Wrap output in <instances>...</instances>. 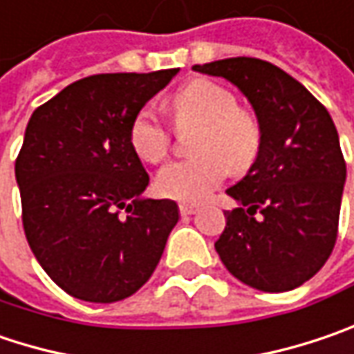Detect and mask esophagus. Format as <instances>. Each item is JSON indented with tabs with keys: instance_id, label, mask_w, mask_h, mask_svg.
I'll return each mask as SVG.
<instances>
[{
	"instance_id": "obj_1",
	"label": "esophagus",
	"mask_w": 354,
	"mask_h": 354,
	"mask_svg": "<svg viewBox=\"0 0 354 354\" xmlns=\"http://www.w3.org/2000/svg\"><path fill=\"white\" fill-rule=\"evenodd\" d=\"M178 210H180V214H182V216H190V214H196L198 212V208L196 206H192V204H180V208H178Z\"/></svg>"
}]
</instances>
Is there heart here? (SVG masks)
Wrapping results in <instances>:
<instances>
[{"label": "heart", "instance_id": "obj_1", "mask_svg": "<svg viewBox=\"0 0 354 354\" xmlns=\"http://www.w3.org/2000/svg\"><path fill=\"white\" fill-rule=\"evenodd\" d=\"M176 126H198L192 138L196 156L166 164L156 176V190L180 202L208 196L226 172L246 174L262 150L259 115L239 106L236 95L212 80H192L170 97ZM130 146L144 162L158 164L168 156L172 130L152 110L142 108L130 124Z\"/></svg>", "mask_w": 354, "mask_h": 354}]
</instances>
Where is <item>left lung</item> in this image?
I'll return each instance as SVG.
<instances>
[{
    "label": "left lung",
    "mask_w": 354,
    "mask_h": 354,
    "mask_svg": "<svg viewBox=\"0 0 354 354\" xmlns=\"http://www.w3.org/2000/svg\"><path fill=\"white\" fill-rule=\"evenodd\" d=\"M194 70L232 82L262 124L257 164L226 190L239 208L224 212L216 252L240 282L292 290L324 266L339 234L346 164L333 118L301 82L259 57Z\"/></svg>",
    "instance_id": "left-lung-1"
}]
</instances>
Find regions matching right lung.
Here are the masks:
<instances>
[{"mask_svg": "<svg viewBox=\"0 0 354 354\" xmlns=\"http://www.w3.org/2000/svg\"><path fill=\"white\" fill-rule=\"evenodd\" d=\"M176 72L95 73L28 122L15 158L26 239L73 299L124 301L156 270L178 206L140 198L150 178L130 146V124Z\"/></svg>", "mask_w": 354, "mask_h": 354, "instance_id": "add662e5", "label": "right lung"}]
</instances>
